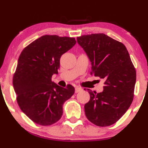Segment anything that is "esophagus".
<instances>
[{
  "instance_id": "esophagus-1",
  "label": "esophagus",
  "mask_w": 148,
  "mask_h": 148,
  "mask_svg": "<svg viewBox=\"0 0 148 148\" xmlns=\"http://www.w3.org/2000/svg\"><path fill=\"white\" fill-rule=\"evenodd\" d=\"M83 90V89L81 88H79V87H76V88H75V92L76 93H78V92H81V91H82Z\"/></svg>"
}]
</instances>
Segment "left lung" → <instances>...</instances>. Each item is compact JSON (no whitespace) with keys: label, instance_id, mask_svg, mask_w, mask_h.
<instances>
[{"label":"left lung","instance_id":"8db88e82","mask_svg":"<svg viewBox=\"0 0 148 148\" xmlns=\"http://www.w3.org/2000/svg\"><path fill=\"white\" fill-rule=\"evenodd\" d=\"M91 62V74L104 79L101 92H93L84 106L86 118L99 127L113 125L132 103L136 74L125 46L103 33L76 38Z\"/></svg>","mask_w":148,"mask_h":148}]
</instances>
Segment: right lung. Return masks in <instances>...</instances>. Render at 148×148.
I'll use <instances>...</instances> for the list:
<instances>
[{"mask_svg": "<svg viewBox=\"0 0 148 148\" xmlns=\"http://www.w3.org/2000/svg\"><path fill=\"white\" fill-rule=\"evenodd\" d=\"M74 38L44 35L22 51L13 76V86L20 108L30 120L47 126L62 117V105L74 93L51 81L58 74L62 55L76 44Z\"/></svg>", "mask_w": 148, "mask_h": 148, "instance_id": "1", "label": "right lung"}]
</instances>
